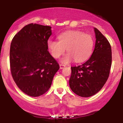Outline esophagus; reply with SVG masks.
<instances>
[{"mask_svg":"<svg viewBox=\"0 0 123 123\" xmlns=\"http://www.w3.org/2000/svg\"><path fill=\"white\" fill-rule=\"evenodd\" d=\"M65 65H62V64H60V69H63V68H65Z\"/></svg>","mask_w":123,"mask_h":123,"instance_id":"obj_1","label":"esophagus"}]
</instances>
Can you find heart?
<instances>
[{"label": "heart", "instance_id": "heart-1", "mask_svg": "<svg viewBox=\"0 0 123 123\" xmlns=\"http://www.w3.org/2000/svg\"><path fill=\"white\" fill-rule=\"evenodd\" d=\"M59 41L49 40L47 42L51 54L58 58L67 49L68 54L62 59V62L68 63L74 59L76 62H82L91 56L94 47V39L89 34L81 31H68L58 36Z\"/></svg>", "mask_w": 123, "mask_h": 123}]
</instances>
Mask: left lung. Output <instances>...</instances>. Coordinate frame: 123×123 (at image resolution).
Listing matches in <instances>:
<instances>
[{
	"label": "left lung",
	"mask_w": 123,
	"mask_h": 123,
	"mask_svg": "<svg viewBox=\"0 0 123 123\" xmlns=\"http://www.w3.org/2000/svg\"><path fill=\"white\" fill-rule=\"evenodd\" d=\"M95 45L92 55L84 63L72 67L69 81L74 93L82 97L95 95L108 79L111 66V48L106 37L94 28Z\"/></svg>",
	"instance_id": "8db88e82"
}]
</instances>
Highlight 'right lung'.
Wrapping results in <instances>:
<instances>
[{"mask_svg": "<svg viewBox=\"0 0 123 123\" xmlns=\"http://www.w3.org/2000/svg\"><path fill=\"white\" fill-rule=\"evenodd\" d=\"M51 34L50 26L31 23L15 34L11 42L12 76L19 89L29 96L45 94L60 68L47 50Z\"/></svg>", "mask_w": 123, "mask_h": 123, "instance_id": "obj_1", "label": "right lung"}]
</instances>
